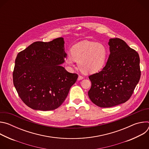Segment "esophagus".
Masks as SVG:
<instances>
[{"label": "esophagus", "instance_id": "34e87169", "mask_svg": "<svg viewBox=\"0 0 149 149\" xmlns=\"http://www.w3.org/2000/svg\"><path fill=\"white\" fill-rule=\"evenodd\" d=\"M82 79H84V77H83L82 76H81V75H79V76H78V81L82 80Z\"/></svg>", "mask_w": 149, "mask_h": 149}]
</instances>
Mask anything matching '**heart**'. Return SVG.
Wrapping results in <instances>:
<instances>
[{
	"label": "heart",
	"instance_id": "obj_1",
	"mask_svg": "<svg viewBox=\"0 0 149 149\" xmlns=\"http://www.w3.org/2000/svg\"><path fill=\"white\" fill-rule=\"evenodd\" d=\"M108 51L101 43L83 40L73 46L71 55L65 58V62L71 67L75 61L78 62L79 68L86 74H94L104 67L107 58Z\"/></svg>",
	"mask_w": 149,
	"mask_h": 149
}]
</instances>
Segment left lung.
Masks as SVG:
<instances>
[{
    "label": "left lung",
    "mask_w": 149,
    "mask_h": 149,
    "mask_svg": "<svg viewBox=\"0 0 149 149\" xmlns=\"http://www.w3.org/2000/svg\"><path fill=\"white\" fill-rule=\"evenodd\" d=\"M110 54L101 71L89 76L88 94L96 105L112 107L130 98L141 75L139 54L119 38L109 40Z\"/></svg>",
    "instance_id": "1"
}]
</instances>
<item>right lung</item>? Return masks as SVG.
<instances>
[{"instance_id": "1", "label": "right lung", "mask_w": 149, "mask_h": 149, "mask_svg": "<svg viewBox=\"0 0 149 149\" xmlns=\"http://www.w3.org/2000/svg\"><path fill=\"white\" fill-rule=\"evenodd\" d=\"M63 38L33 42L18 53L14 86L23 102L35 110H54L63 103L78 78L61 65L67 55Z\"/></svg>"}]
</instances>
